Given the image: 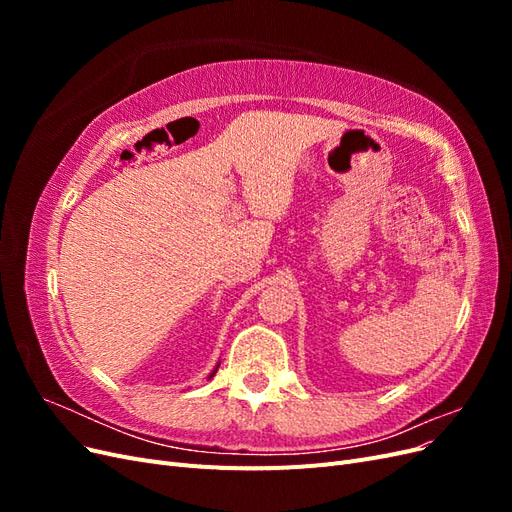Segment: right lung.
<instances>
[{
  "label": "right lung",
  "instance_id": "add662e5",
  "mask_svg": "<svg viewBox=\"0 0 512 512\" xmlns=\"http://www.w3.org/2000/svg\"><path fill=\"white\" fill-rule=\"evenodd\" d=\"M218 367H220V365H218ZM218 367H215V369H213V374H211L209 378H213V376H215V371H218Z\"/></svg>",
  "mask_w": 512,
  "mask_h": 512
}]
</instances>
